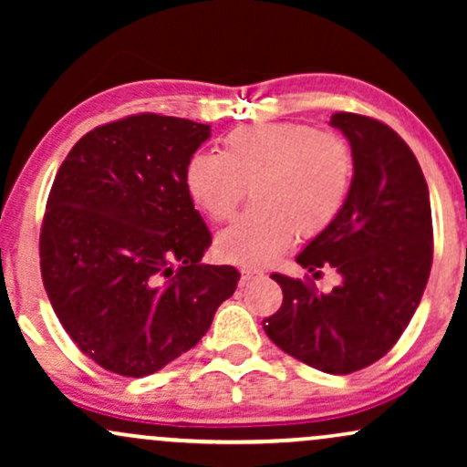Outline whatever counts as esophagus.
I'll return each mask as SVG.
<instances>
[{"instance_id":"esophagus-1","label":"esophagus","mask_w":467,"mask_h":467,"mask_svg":"<svg viewBox=\"0 0 467 467\" xmlns=\"http://www.w3.org/2000/svg\"><path fill=\"white\" fill-rule=\"evenodd\" d=\"M259 276H264L259 270H250V267H244V270H241L239 285L245 287V285H248V283H252V281H254V278H259Z\"/></svg>"}]
</instances>
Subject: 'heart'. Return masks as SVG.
Masks as SVG:
<instances>
[{
	"instance_id": "b5f03b06",
	"label": "heart",
	"mask_w": 467,
	"mask_h": 467,
	"mask_svg": "<svg viewBox=\"0 0 467 467\" xmlns=\"http://www.w3.org/2000/svg\"><path fill=\"white\" fill-rule=\"evenodd\" d=\"M349 142L301 122H261L223 138L222 151L195 153L184 171L192 203L211 222H228L250 191L254 206L217 237L226 261L264 267L292 244L340 215L353 184Z\"/></svg>"
}]
</instances>
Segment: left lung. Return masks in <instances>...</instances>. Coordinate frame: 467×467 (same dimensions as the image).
<instances>
[{"label": "left lung", "mask_w": 467, "mask_h": 467, "mask_svg": "<svg viewBox=\"0 0 467 467\" xmlns=\"http://www.w3.org/2000/svg\"><path fill=\"white\" fill-rule=\"evenodd\" d=\"M331 127L351 144L349 200L296 264L314 276L331 265L342 283L318 294L301 278L272 275L283 305L264 329L296 360L347 375L387 356L409 327L431 275L432 215L420 162L389 125L337 111Z\"/></svg>", "instance_id": "8db88e82"}]
</instances>
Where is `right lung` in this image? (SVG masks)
<instances>
[{"label":"right lung","mask_w":467,"mask_h":467,"mask_svg":"<svg viewBox=\"0 0 467 467\" xmlns=\"http://www.w3.org/2000/svg\"><path fill=\"white\" fill-rule=\"evenodd\" d=\"M208 138L211 125L138 114L85 133L58 169L41 276L63 329L107 371H160L237 289L233 265L200 264L211 233L184 184Z\"/></svg>","instance_id":"add662e5"}]
</instances>
